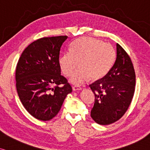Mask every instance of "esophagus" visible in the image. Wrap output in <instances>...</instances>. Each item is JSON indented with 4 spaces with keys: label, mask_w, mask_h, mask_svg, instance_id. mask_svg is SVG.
Listing matches in <instances>:
<instances>
[{
    "label": "esophagus",
    "mask_w": 150,
    "mask_h": 150,
    "mask_svg": "<svg viewBox=\"0 0 150 150\" xmlns=\"http://www.w3.org/2000/svg\"><path fill=\"white\" fill-rule=\"evenodd\" d=\"M82 89V88L80 87V86H73V91H80V90Z\"/></svg>",
    "instance_id": "obj_1"
}]
</instances>
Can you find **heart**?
I'll list each match as a JSON object with an SVG mask.
<instances>
[{
    "label": "heart",
    "instance_id": "obj_1",
    "mask_svg": "<svg viewBox=\"0 0 150 150\" xmlns=\"http://www.w3.org/2000/svg\"><path fill=\"white\" fill-rule=\"evenodd\" d=\"M116 57L115 49L110 44L92 38L84 37L73 43L71 50L61 56L59 64L66 76H71L81 64V68L70 79L75 85H80L91 78L102 79L112 67Z\"/></svg>",
    "mask_w": 150,
    "mask_h": 150
}]
</instances>
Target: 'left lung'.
I'll return each mask as SVG.
<instances>
[{
  "label": "left lung",
  "mask_w": 150,
  "mask_h": 150,
  "mask_svg": "<svg viewBox=\"0 0 150 150\" xmlns=\"http://www.w3.org/2000/svg\"><path fill=\"white\" fill-rule=\"evenodd\" d=\"M116 46V60L109 73L89 85L95 95L91 117L100 125L120 120L129 108L135 91L136 74L132 61L118 43Z\"/></svg>",
  "instance_id": "1"
}]
</instances>
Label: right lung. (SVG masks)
I'll return each mask as SVG.
<instances>
[{"instance_id": "obj_1", "label": "right lung", "mask_w": 150, "mask_h": 150, "mask_svg": "<svg viewBox=\"0 0 150 150\" xmlns=\"http://www.w3.org/2000/svg\"><path fill=\"white\" fill-rule=\"evenodd\" d=\"M68 36L42 38L23 50L16 68V87L30 115L42 121L54 118L72 87L61 75L59 54Z\"/></svg>"}]
</instances>
